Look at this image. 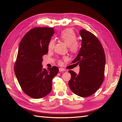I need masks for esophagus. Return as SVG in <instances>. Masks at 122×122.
<instances>
[{
  "mask_svg": "<svg viewBox=\"0 0 122 122\" xmlns=\"http://www.w3.org/2000/svg\"><path fill=\"white\" fill-rule=\"evenodd\" d=\"M59 71L60 72H62V71H66V70L64 68H59Z\"/></svg>",
  "mask_w": 122,
  "mask_h": 122,
  "instance_id": "obj_1",
  "label": "esophagus"
}]
</instances>
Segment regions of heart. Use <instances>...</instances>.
<instances>
[{"instance_id": "heart-1", "label": "heart", "mask_w": 122, "mask_h": 122, "mask_svg": "<svg viewBox=\"0 0 122 122\" xmlns=\"http://www.w3.org/2000/svg\"><path fill=\"white\" fill-rule=\"evenodd\" d=\"M59 38L68 46L69 50L72 52L75 53L79 50V43L76 41L77 36L73 30L66 29L62 30L59 35ZM54 45L55 41L52 39H51L48 43V49L50 50H52Z\"/></svg>"}]
</instances>
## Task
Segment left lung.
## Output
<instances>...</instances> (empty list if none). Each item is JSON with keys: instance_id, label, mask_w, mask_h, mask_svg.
I'll use <instances>...</instances> for the list:
<instances>
[{"instance_id": "obj_1", "label": "left lung", "mask_w": 122, "mask_h": 122, "mask_svg": "<svg viewBox=\"0 0 122 122\" xmlns=\"http://www.w3.org/2000/svg\"><path fill=\"white\" fill-rule=\"evenodd\" d=\"M82 37L81 48L72 61L80 66L78 74L70 70L69 85L74 94L86 97L95 93L104 79L105 55L102 44L92 33L85 29L80 32Z\"/></svg>"}]
</instances>
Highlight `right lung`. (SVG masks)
Returning a JSON list of instances; mask_svg holds the SVG:
<instances>
[{
	"mask_svg": "<svg viewBox=\"0 0 122 122\" xmlns=\"http://www.w3.org/2000/svg\"><path fill=\"white\" fill-rule=\"evenodd\" d=\"M54 33L53 28L35 27L20 41L15 72L23 91L33 98H42L51 92L52 79L59 72L57 66L46 69L41 64Z\"/></svg>",
	"mask_w": 122,
	"mask_h": 122,
	"instance_id": "right-lung-1",
	"label": "right lung"
}]
</instances>
